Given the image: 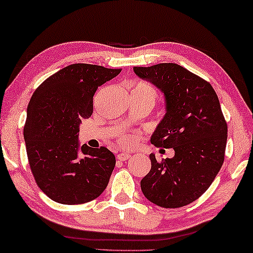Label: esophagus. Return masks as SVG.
Returning a JSON list of instances; mask_svg holds the SVG:
<instances>
[{"label": "esophagus", "mask_w": 253, "mask_h": 253, "mask_svg": "<svg viewBox=\"0 0 253 253\" xmlns=\"http://www.w3.org/2000/svg\"><path fill=\"white\" fill-rule=\"evenodd\" d=\"M129 158H131L130 154H127V153H119L117 154V160H119V161H126V160H128Z\"/></svg>", "instance_id": "esophagus-1"}]
</instances>
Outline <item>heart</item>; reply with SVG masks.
Returning <instances> with one entry per match:
<instances>
[{
    "mask_svg": "<svg viewBox=\"0 0 253 253\" xmlns=\"http://www.w3.org/2000/svg\"><path fill=\"white\" fill-rule=\"evenodd\" d=\"M133 91L143 92V93L147 94L148 97L153 100V102L155 101L156 91H155L154 87L151 85V84H148L146 82H137V83H136V85L134 86ZM122 143L124 144V145H129V144L131 143V139L129 137H124V138H122Z\"/></svg>",
    "mask_w": 253,
    "mask_h": 253,
    "instance_id": "b5f03b06",
    "label": "heart"
}]
</instances>
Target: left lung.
Masks as SVG:
<instances>
[{"mask_svg": "<svg viewBox=\"0 0 253 253\" xmlns=\"http://www.w3.org/2000/svg\"><path fill=\"white\" fill-rule=\"evenodd\" d=\"M134 72L166 98L167 112L151 143L174 150L173 158L161 162L150 155L142 191L160 207L186 206L210 188L224 162L227 125L217 94L211 83L174 63L135 66Z\"/></svg>", "mask_w": 253, "mask_h": 253, "instance_id": "1", "label": "left lung"}]
</instances>
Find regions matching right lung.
I'll return each mask as SVG.
<instances>
[{
	"instance_id": "1",
	"label": "right lung",
	"mask_w": 253,
	"mask_h": 253,
	"mask_svg": "<svg viewBox=\"0 0 253 253\" xmlns=\"http://www.w3.org/2000/svg\"><path fill=\"white\" fill-rule=\"evenodd\" d=\"M120 71L72 64L46 79L30 99L23 128L28 161L38 187L56 203L91 202L108 186L115 155L103 146H80L79 131L93 112L95 91Z\"/></svg>"
}]
</instances>
